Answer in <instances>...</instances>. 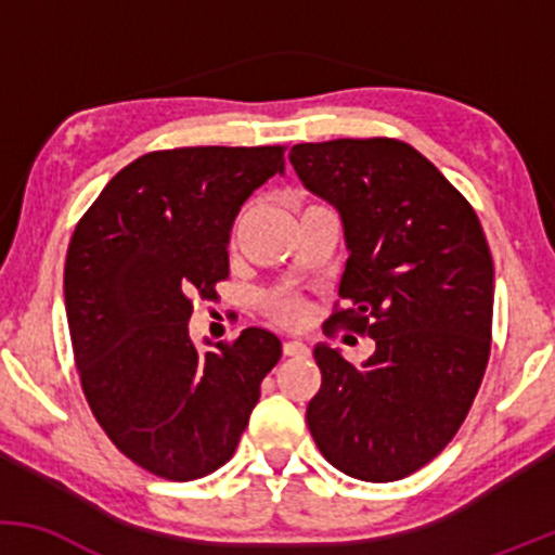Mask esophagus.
<instances>
[{
  "label": "esophagus",
  "mask_w": 555,
  "mask_h": 555,
  "mask_svg": "<svg viewBox=\"0 0 555 555\" xmlns=\"http://www.w3.org/2000/svg\"><path fill=\"white\" fill-rule=\"evenodd\" d=\"M284 354L286 358H308L310 354V349H308V344L305 341H299V339H292V341H284Z\"/></svg>",
  "instance_id": "obj_1"
}]
</instances>
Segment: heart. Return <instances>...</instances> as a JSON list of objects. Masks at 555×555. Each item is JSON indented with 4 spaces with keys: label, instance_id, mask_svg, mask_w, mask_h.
Returning a JSON list of instances; mask_svg holds the SVG:
<instances>
[{
    "label": "heart",
    "instance_id": "obj_1",
    "mask_svg": "<svg viewBox=\"0 0 555 555\" xmlns=\"http://www.w3.org/2000/svg\"><path fill=\"white\" fill-rule=\"evenodd\" d=\"M273 308H276V313L286 318V321H297V318L302 315V305H299L297 299H292V297L273 299Z\"/></svg>",
    "mask_w": 555,
    "mask_h": 555
}]
</instances>
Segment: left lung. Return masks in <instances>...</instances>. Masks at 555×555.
Returning <instances> with one entry per match:
<instances>
[{
	"label": "left lung",
	"mask_w": 555,
	"mask_h": 555,
	"mask_svg": "<svg viewBox=\"0 0 555 555\" xmlns=\"http://www.w3.org/2000/svg\"><path fill=\"white\" fill-rule=\"evenodd\" d=\"M305 190L336 208L347 266L344 323L375 339L354 367L321 341L308 404L318 449L344 475L391 482L443 451L467 417L490 354L493 258L451 182L401 140H328L289 151Z\"/></svg>",
	"instance_id": "left-lung-1"
}]
</instances>
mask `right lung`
Here are the masks:
<instances>
[{
  "instance_id": "1",
  "label": "right lung",
  "mask_w": 555,
  "mask_h": 555,
  "mask_svg": "<svg viewBox=\"0 0 555 555\" xmlns=\"http://www.w3.org/2000/svg\"><path fill=\"white\" fill-rule=\"evenodd\" d=\"M273 175H284L282 145L145 154L112 177L69 242L65 310L82 391L127 460L167 480L232 460L282 358L266 328L206 339V352L188 328L193 299L229 276L242 203Z\"/></svg>"
}]
</instances>
